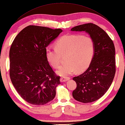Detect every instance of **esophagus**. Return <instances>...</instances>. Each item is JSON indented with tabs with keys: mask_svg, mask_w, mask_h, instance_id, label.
<instances>
[{
	"mask_svg": "<svg viewBox=\"0 0 125 125\" xmlns=\"http://www.w3.org/2000/svg\"><path fill=\"white\" fill-rule=\"evenodd\" d=\"M70 79V77H61L60 79V81L61 82H66L68 81V80H69Z\"/></svg>",
	"mask_w": 125,
	"mask_h": 125,
	"instance_id": "esophagus-1",
	"label": "esophagus"
}]
</instances>
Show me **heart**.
Wrapping results in <instances>:
<instances>
[{"label": "heart", "mask_w": 125, "mask_h": 125, "mask_svg": "<svg viewBox=\"0 0 125 125\" xmlns=\"http://www.w3.org/2000/svg\"><path fill=\"white\" fill-rule=\"evenodd\" d=\"M95 42L92 37L81 34L66 35L55 43V48L46 49V59L54 68L59 67L62 55L67 54V62L61 66L57 74L67 76L74 74L77 69L85 70L91 62L95 53Z\"/></svg>", "instance_id": "heart-1"}]
</instances>
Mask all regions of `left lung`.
<instances>
[{"label": "left lung", "mask_w": 125, "mask_h": 125, "mask_svg": "<svg viewBox=\"0 0 125 125\" xmlns=\"http://www.w3.org/2000/svg\"><path fill=\"white\" fill-rule=\"evenodd\" d=\"M71 31H85L95 42V53L88 69L74 77L77 84L72 93L75 100L87 103L103 96L114 79L115 73V48L106 32L97 25L89 23L72 28Z\"/></svg>", "instance_id": "left-lung-1"}]
</instances>
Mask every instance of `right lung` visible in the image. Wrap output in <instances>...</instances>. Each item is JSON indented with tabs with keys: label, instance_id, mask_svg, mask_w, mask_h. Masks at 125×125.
Returning a JSON list of instances; mask_svg holds the SVG:
<instances>
[{
	"label": "right lung",
	"instance_id": "add662e5",
	"mask_svg": "<svg viewBox=\"0 0 125 125\" xmlns=\"http://www.w3.org/2000/svg\"><path fill=\"white\" fill-rule=\"evenodd\" d=\"M62 30L29 26L19 33L10 50V75L12 84L24 100L44 105L55 97L60 84L46 59V48Z\"/></svg>",
	"mask_w": 125,
	"mask_h": 125
}]
</instances>
